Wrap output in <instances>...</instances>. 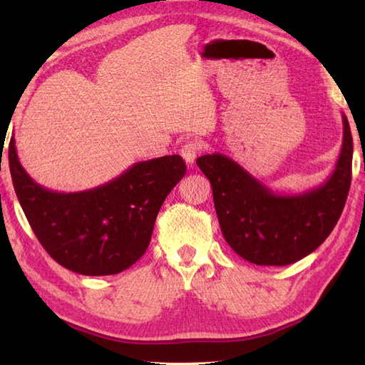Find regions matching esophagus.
Here are the masks:
<instances>
[{
    "instance_id": "1",
    "label": "esophagus",
    "mask_w": 365,
    "mask_h": 365,
    "mask_svg": "<svg viewBox=\"0 0 365 365\" xmlns=\"http://www.w3.org/2000/svg\"><path fill=\"white\" fill-rule=\"evenodd\" d=\"M202 150V145H200V143H197V141H188V143H185L183 145H182V149H180V155H182V158L187 161V165H192V163L196 161V157H197V153Z\"/></svg>"
}]
</instances>
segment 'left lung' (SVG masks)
Instances as JSON below:
<instances>
[{"mask_svg": "<svg viewBox=\"0 0 365 365\" xmlns=\"http://www.w3.org/2000/svg\"><path fill=\"white\" fill-rule=\"evenodd\" d=\"M342 149L323 185L301 195L274 192L222 153L202 155L199 169L212 183L221 232L240 257L284 267L306 257L334 229L351 183L353 138L346 115Z\"/></svg>", "mask_w": 365, "mask_h": 365, "instance_id": "obj_1", "label": "left lung"}]
</instances>
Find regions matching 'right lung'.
Returning <instances> with one entry per match:
<instances>
[{
    "label": "right lung",
    "mask_w": 365,
    "mask_h": 365,
    "mask_svg": "<svg viewBox=\"0 0 365 365\" xmlns=\"http://www.w3.org/2000/svg\"><path fill=\"white\" fill-rule=\"evenodd\" d=\"M15 195L37 240L59 265L84 276L118 274L149 247L155 220L187 166L178 155L139 161L111 182L78 192L46 190L9 143Z\"/></svg>",
    "instance_id": "add662e5"
}]
</instances>
